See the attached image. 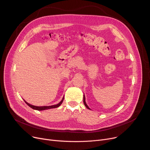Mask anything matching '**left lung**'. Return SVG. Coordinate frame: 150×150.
I'll list each match as a JSON object with an SVG mask.
<instances>
[{
    "mask_svg": "<svg viewBox=\"0 0 150 150\" xmlns=\"http://www.w3.org/2000/svg\"><path fill=\"white\" fill-rule=\"evenodd\" d=\"M83 103H84V104H85V107H86V108H87V109H90L88 108V106L87 105V104H86V103H85V96H83Z\"/></svg>",
    "mask_w": 150,
    "mask_h": 150,
    "instance_id": "1",
    "label": "left lung"
}]
</instances>
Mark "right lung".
I'll return each instance as SVG.
<instances>
[{
  "label": "right lung",
  "instance_id": "1",
  "mask_svg": "<svg viewBox=\"0 0 150 150\" xmlns=\"http://www.w3.org/2000/svg\"><path fill=\"white\" fill-rule=\"evenodd\" d=\"M63 100H64V97L62 98V101L59 103H58L57 104L53 105H50V106H35V105H31V104L28 103L25 100H24V101L25 102V103L28 105H29L30 107V108H31L32 109H33L34 110H47V109H53V108H58V107H59L60 105V104L62 103Z\"/></svg>",
  "mask_w": 150,
  "mask_h": 150
}]
</instances>
